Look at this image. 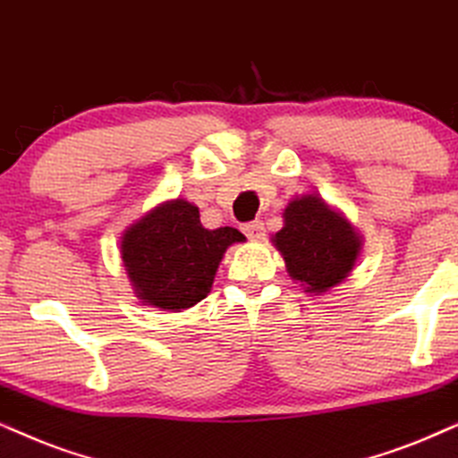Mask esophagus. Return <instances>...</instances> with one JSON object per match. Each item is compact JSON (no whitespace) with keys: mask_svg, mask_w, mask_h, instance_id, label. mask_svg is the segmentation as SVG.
Wrapping results in <instances>:
<instances>
[{"mask_svg":"<svg viewBox=\"0 0 458 458\" xmlns=\"http://www.w3.org/2000/svg\"><path fill=\"white\" fill-rule=\"evenodd\" d=\"M242 233H245L249 239L258 241V239H264L266 228H264V224L259 222V219H253V222H249V224L242 225Z\"/></svg>","mask_w":458,"mask_h":458,"instance_id":"34e87169","label":"esophagus"}]
</instances>
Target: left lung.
<instances>
[{"label":"left lung","mask_w":458,"mask_h":458,"mask_svg":"<svg viewBox=\"0 0 458 458\" xmlns=\"http://www.w3.org/2000/svg\"><path fill=\"white\" fill-rule=\"evenodd\" d=\"M283 216L285 225L272 241L292 279L315 296L344 281L361 247L352 225L312 194L293 199Z\"/></svg>","instance_id":"1"}]
</instances>
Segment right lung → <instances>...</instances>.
<instances>
[{
  "label": "right lung",
  "instance_id": "right-lung-1",
  "mask_svg": "<svg viewBox=\"0 0 458 458\" xmlns=\"http://www.w3.org/2000/svg\"><path fill=\"white\" fill-rule=\"evenodd\" d=\"M241 241L230 225L202 228L199 209L177 199L131 225L120 249L139 298L177 312L207 298L225 249Z\"/></svg>",
  "mask_w": 458,
  "mask_h": 458
}]
</instances>
